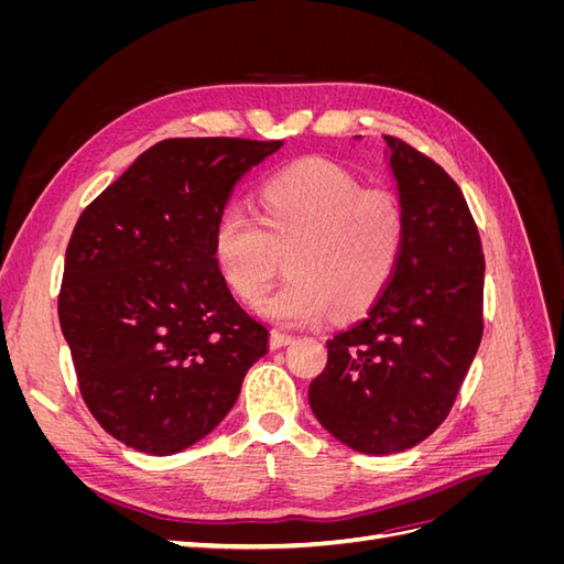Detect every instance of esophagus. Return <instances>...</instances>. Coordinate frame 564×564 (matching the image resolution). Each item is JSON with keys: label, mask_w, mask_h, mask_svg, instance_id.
<instances>
[{"label": "esophagus", "mask_w": 564, "mask_h": 564, "mask_svg": "<svg viewBox=\"0 0 564 564\" xmlns=\"http://www.w3.org/2000/svg\"><path fill=\"white\" fill-rule=\"evenodd\" d=\"M294 340V336L292 334H284V332H278V329H272L270 332V348H284V346H289Z\"/></svg>", "instance_id": "obj_1"}]
</instances>
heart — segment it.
I'll use <instances>...</instances> for the list:
<instances>
[{"label": "heart", "mask_w": 564, "mask_h": 564, "mask_svg": "<svg viewBox=\"0 0 564 564\" xmlns=\"http://www.w3.org/2000/svg\"><path fill=\"white\" fill-rule=\"evenodd\" d=\"M259 216L245 207L218 214L212 253L232 292L256 301L275 278L280 253L292 272L261 313L280 324L355 315L381 296L398 268L404 216L398 199L362 191L344 169L308 160L265 181Z\"/></svg>", "instance_id": "heart-1"}]
</instances>
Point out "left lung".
<instances>
[{
    "instance_id": "1",
    "label": "left lung",
    "mask_w": 564,
    "mask_h": 564,
    "mask_svg": "<svg viewBox=\"0 0 564 564\" xmlns=\"http://www.w3.org/2000/svg\"><path fill=\"white\" fill-rule=\"evenodd\" d=\"M386 160L404 216L398 268L367 317L327 340V367L308 388L324 429L373 456L416 447L447 419L480 348L485 289L460 187L395 135Z\"/></svg>"
}]
</instances>
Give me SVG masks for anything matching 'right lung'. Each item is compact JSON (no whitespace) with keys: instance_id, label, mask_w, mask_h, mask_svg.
I'll return each instance as SVG.
<instances>
[{"instance_id":"add662e5","label":"right lung","mask_w":564,"mask_h":564,"mask_svg":"<svg viewBox=\"0 0 564 564\" xmlns=\"http://www.w3.org/2000/svg\"><path fill=\"white\" fill-rule=\"evenodd\" d=\"M282 141L169 139L82 212L58 296L82 398L152 456L207 437L237 402L268 329L230 294L212 253L235 183Z\"/></svg>"}]
</instances>
